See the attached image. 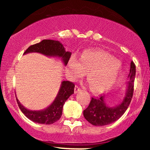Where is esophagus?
I'll return each mask as SVG.
<instances>
[{
    "instance_id": "34e87169",
    "label": "esophagus",
    "mask_w": 150,
    "mask_h": 150,
    "mask_svg": "<svg viewBox=\"0 0 150 150\" xmlns=\"http://www.w3.org/2000/svg\"><path fill=\"white\" fill-rule=\"evenodd\" d=\"M81 91H82V89L80 88V87H79V86H77V85L75 86V94H77V93L81 92Z\"/></svg>"
}]
</instances>
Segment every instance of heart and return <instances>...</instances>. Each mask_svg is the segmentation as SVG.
<instances>
[{"label":"heart","instance_id":"b5f03b06","mask_svg":"<svg viewBox=\"0 0 150 150\" xmlns=\"http://www.w3.org/2000/svg\"><path fill=\"white\" fill-rule=\"evenodd\" d=\"M86 73L91 90L104 93L110 90L119 82L121 69L119 63L111 55L99 49H86L75 56L68 63V74L73 79L82 77Z\"/></svg>","mask_w":150,"mask_h":150}]
</instances>
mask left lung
<instances>
[{
	"instance_id": "1",
	"label": "left lung",
	"mask_w": 150,
	"mask_h": 150,
	"mask_svg": "<svg viewBox=\"0 0 150 150\" xmlns=\"http://www.w3.org/2000/svg\"><path fill=\"white\" fill-rule=\"evenodd\" d=\"M135 65L131 61L125 95L121 102L115 106H109L105 102L104 96L92 98L88 107L84 110V117L89 123L95 126H103L113 123L123 116L131 101L135 77Z\"/></svg>"
}]
</instances>
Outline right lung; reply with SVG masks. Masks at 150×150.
<instances>
[{
    "label": "right lung",
    "instance_id": "1",
    "mask_svg": "<svg viewBox=\"0 0 150 150\" xmlns=\"http://www.w3.org/2000/svg\"><path fill=\"white\" fill-rule=\"evenodd\" d=\"M30 53H39L48 57L59 58L64 65L68 64L72 53L65 51V47L61 42L51 39H44L38 44L30 46L24 54ZM74 88L75 85L73 82L63 81L54 101L47 108L39 111L27 109L20 104L17 97L16 99L19 108L27 118L34 123L49 125L60 119L63 112V105L70 95L74 94Z\"/></svg>",
    "mask_w": 150,
    "mask_h": 150
}]
</instances>
